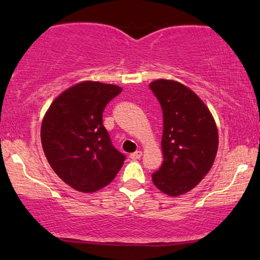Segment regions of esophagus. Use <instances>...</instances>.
I'll return each instance as SVG.
<instances>
[{
  "instance_id": "obj_1",
  "label": "esophagus",
  "mask_w": 260,
  "mask_h": 260,
  "mask_svg": "<svg viewBox=\"0 0 260 260\" xmlns=\"http://www.w3.org/2000/svg\"><path fill=\"white\" fill-rule=\"evenodd\" d=\"M142 155H143V153L140 150H138V151H136V153H132L129 155V157L132 160H138V159H140V157H142Z\"/></svg>"
}]
</instances>
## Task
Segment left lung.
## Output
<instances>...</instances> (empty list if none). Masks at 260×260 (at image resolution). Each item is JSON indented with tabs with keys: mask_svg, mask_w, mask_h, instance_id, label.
I'll use <instances>...</instances> for the list:
<instances>
[{
	"mask_svg": "<svg viewBox=\"0 0 260 260\" xmlns=\"http://www.w3.org/2000/svg\"><path fill=\"white\" fill-rule=\"evenodd\" d=\"M150 89L164 115V161L153 174L157 189L171 197L192 190L213 166L219 133L210 110L192 89L171 79H157Z\"/></svg>",
	"mask_w": 260,
	"mask_h": 260,
	"instance_id": "8db88e82",
	"label": "left lung"
}]
</instances>
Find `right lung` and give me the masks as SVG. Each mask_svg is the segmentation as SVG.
<instances>
[{
  "mask_svg": "<svg viewBox=\"0 0 260 260\" xmlns=\"http://www.w3.org/2000/svg\"><path fill=\"white\" fill-rule=\"evenodd\" d=\"M122 88L84 80L52 101L41 122V144L56 175L68 186L92 193L111 183L124 155L112 147L103 112Z\"/></svg>",
  "mask_w": 260,
  "mask_h": 260,
  "instance_id": "obj_1",
  "label": "right lung"
}]
</instances>
